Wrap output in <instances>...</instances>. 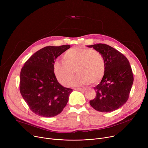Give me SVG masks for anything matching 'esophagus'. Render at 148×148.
<instances>
[{
    "label": "esophagus",
    "mask_w": 148,
    "mask_h": 148,
    "mask_svg": "<svg viewBox=\"0 0 148 148\" xmlns=\"http://www.w3.org/2000/svg\"><path fill=\"white\" fill-rule=\"evenodd\" d=\"M74 90H77V91H82L86 90V88H75Z\"/></svg>",
    "instance_id": "esophagus-1"
}]
</instances>
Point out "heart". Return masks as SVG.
<instances>
[{"instance_id": "obj_1", "label": "heart", "mask_w": 148, "mask_h": 148, "mask_svg": "<svg viewBox=\"0 0 148 148\" xmlns=\"http://www.w3.org/2000/svg\"><path fill=\"white\" fill-rule=\"evenodd\" d=\"M63 60H56L53 70L58 81L67 86L75 71L78 74L72 84L75 86L87 85L91 82H98L103 77L105 62L102 54L96 50L75 47L68 50L63 55Z\"/></svg>"}]
</instances>
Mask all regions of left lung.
I'll list each match as a JSON object with an SVG mask.
<instances>
[{
    "label": "left lung",
    "instance_id": "left-lung-1",
    "mask_svg": "<svg viewBox=\"0 0 148 148\" xmlns=\"http://www.w3.org/2000/svg\"><path fill=\"white\" fill-rule=\"evenodd\" d=\"M100 52L105 60V71L100 83L94 88L95 98L91 106L99 112L115 111L127 101L134 82L130 62L125 56L105 44L87 46Z\"/></svg>",
    "mask_w": 148,
    "mask_h": 148
}]
</instances>
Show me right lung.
Here are the masks:
<instances>
[{
	"mask_svg": "<svg viewBox=\"0 0 148 148\" xmlns=\"http://www.w3.org/2000/svg\"><path fill=\"white\" fill-rule=\"evenodd\" d=\"M70 45L47 46L32 55L20 71V92L33 112L43 117L60 114L73 90L62 86L54 73V60Z\"/></svg>",
	"mask_w": 148,
	"mask_h": 148,
	"instance_id": "add662e5",
	"label": "right lung"
}]
</instances>
